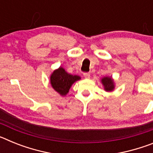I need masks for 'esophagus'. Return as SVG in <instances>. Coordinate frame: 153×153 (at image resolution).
<instances>
[{"instance_id":"1","label":"esophagus","mask_w":153,"mask_h":153,"mask_svg":"<svg viewBox=\"0 0 153 153\" xmlns=\"http://www.w3.org/2000/svg\"><path fill=\"white\" fill-rule=\"evenodd\" d=\"M83 76H84V78H86V79H89V78L90 77V73H84V74H83Z\"/></svg>"}]
</instances>
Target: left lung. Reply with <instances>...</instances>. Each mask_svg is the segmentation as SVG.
Returning <instances> with one entry per match:
<instances>
[{"mask_svg":"<svg viewBox=\"0 0 153 153\" xmlns=\"http://www.w3.org/2000/svg\"><path fill=\"white\" fill-rule=\"evenodd\" d=\"M101 83L106 92H112L114 90L115 83L112 76H104L101 79Z\"/></svg>","mask_w":153,"mask_h":153,"instance_id":"8db88e82","label":"left lung"}]
</instances>
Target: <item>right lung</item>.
<instances>
[{
    "mask_svg": "<svg viewBox=\"0 0 153 153\" xmlns=\"http://www.w3.org/2000/svg\"><path fill=\"white\" fill-rule=\"evenodd\" d=\"M80 79L79 76L68 74L62 67L53 70L50 77L53 89L62 97L67 95L72 85Z\"/></svg>",
    "mask_w": 153,
    "mask_h": 153,
    "instance_id": "add662e5",
    "label": "right lung"
}]
</instances>
